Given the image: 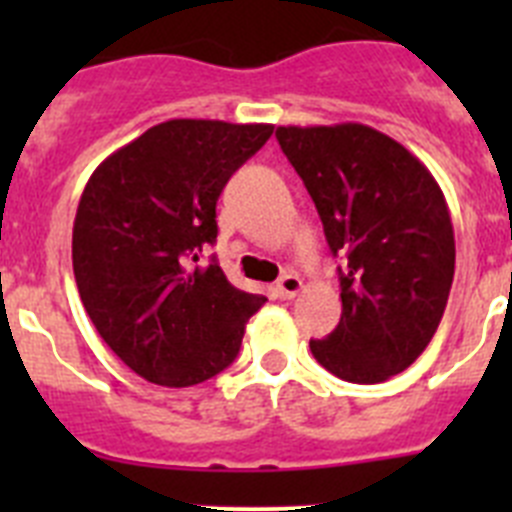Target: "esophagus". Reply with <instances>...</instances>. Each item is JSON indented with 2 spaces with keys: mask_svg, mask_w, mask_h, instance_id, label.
I'll list each match as a JSON object with an SVG mask.
<instances>
[{
  "mask_svg": "<svg viewBox=\"0 0 512 512\" xmlns=\"http://www.w3.org/2000/svg\"><path fill=\"white\" fill-rule=\"evenodd\" d=\"M277 292L282 300H292V297L302 292V279L297 277V274H284L277 282Z\"/></svg>",
  "mask_w": 512,
  "mask_h": 512,
  "instance_id": "1",
  "label": "esophagus"
}]
</instances>
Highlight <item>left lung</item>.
I'll list each match as a JSON object with an SVG mask.
<instances>
[{"label": "left lung", "instance_id": "8db88e82", "mask_svg": "<svg viewBox=\"0 0 512 512\" xmlns=\"http://www.w3.org/2000/svg\"><path fill=\"white\" fill-rule=\"evenodd\" d=\"M289 164L341 256V323L312 356L330 374L377 384L405 372L443 318L454 282V225L431 171L359 122L277 128Z\"/></svg>", "mask_w": 512, "mask_h": 512}]
</instances>
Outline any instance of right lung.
Wrapping results in <instances>:
<instances>
[{
    "label": "right lung",
    "mask_w": 512,
    "mask_h": 512,
    "mask_svg": "<svg viewBox=\"0 0 512 512\" xmlns=\"http://www.w3.org/2000/svg\"><path fill=\"white\" fill-rule=\"evenodd\" d=\"M274 125L169 120L89 176L74 220V277L104 343L143 379L192 387L228 369L266 302L233 287L215 256V205Z\"/></svg>",
    "instance_id": "right-lung-1"
}]
</instances>
